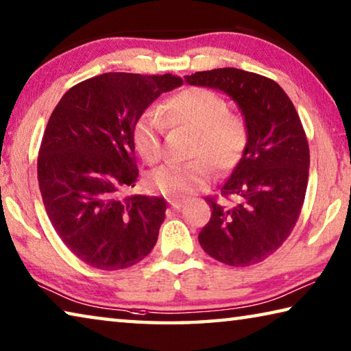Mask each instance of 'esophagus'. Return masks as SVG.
<instances>
[{
    "instance_id": "1",
    "label": "esophagus",
    "mask_w": 351,
    "mask_h": 351,
    "mask_svg": "<svg viewBox=\"0 0 351 351\" xmlns=\"http://www.w3.org/2000/svg\"><path fill=\"white\" fill-rule=\"evenodd\" d=\"M167 201H169L170 207H173L175 210H180L181 207L184 206V201H182V199H178V198H169Z\"/></svg>"
}]
</instances>
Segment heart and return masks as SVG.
I'll return each mask as SVG.
<instances>
[{"label":"heart","instance_id":"b5f03b06","mask_svg":"<svg viewBox=\"0 0 351 351\" xmlns=\"http://www.w3.org/2000/svg\"><path fill=\"white\" fill-rule=\"evenodd\" d=\"M162 117L170 127L193 130L189 162H169L156 169L148 184L164 197L181 198L210 181L212 166L219 171L234 169L246 150L249 128L245 117L229 111L219 94L206 88H187L165 100ZM156 112H145L133 130V145L148 164L162 156L165 125Z\"/></svg>","mask_w":351,"mask_h":351}]
</instances>
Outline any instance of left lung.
I'll return each instance as SVG.
<instances>
[{
	"label": "left lung",
	"mask_w": 351,
	"mask_h": 351,
	"mask_svg": "<svg viewBox=\"0 0 351 351\" xmlns=\"http://www.w3.org/2000/svg\"><path fill=\"white\" fill-rule=\"evenodd\" d=\"M184 79L228 94L249 128L246 150L221 186L223 197L232 195L239 204L206 198L212 217L198 235L199 245L224 265H255L283 245L304 206L310 148L300 117L287 93L268 77L219 68Z\"/></svg>",
	"instance_id": "8db88e82"
}]
</instances>
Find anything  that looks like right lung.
I'll return each mask as SVG.
<instances>
[{"label": "right lung", "mask_w": 351, "mask_h": 351, "mask_svg": "<svg viewBox=\"0 0 351 351\" xmlns=\"http://www.w3.org/2000/svg\"><path fill=\"white\" fill-rule=\"evenodd\" d=\"M180 77L106 73L64 93L38 152V186L47 217L71 252L93 268L139 263L156 245L164 198L132 195L139 170L133 130Z\"/></svg>", "instance_id": "1"}]
</instances>
